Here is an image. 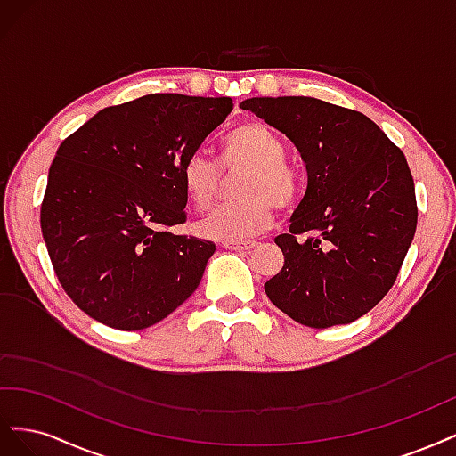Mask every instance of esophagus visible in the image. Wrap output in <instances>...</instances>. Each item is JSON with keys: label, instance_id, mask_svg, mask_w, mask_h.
I'll return each mask as SVG.
<instances>
[{"label": "esophagus", "instance_id": "1", "mask_svg": "<svg viewBox=\"0 0 456 456\" xmlns=\"http://www.w3.org/2000/svg\"><path fill=\"white\" fill-rule=\"evenodd\" d=\"M223 247H224V249H230V251L251 253L256 247V241H223Z\"/></svg>", "mask_w": 456, "mask_h": 456}]
</instances>
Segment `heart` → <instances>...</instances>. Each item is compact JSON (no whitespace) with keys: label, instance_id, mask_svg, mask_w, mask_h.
<instances>
[{"label":"heart","instance_id":"1","mask_svg":"<svg viewBox=\"0 0 456 456\" xmlns=\"http://www.w3.org/2000/svg\"><path fill=\"white\" fill-rule=\"evenodd\" d=\"M220 163L228 171L247 169L240 184L238 203H230L205 218L200 232L205 238L233 241L266 232L273 223V205L291 209L302 194V178L295 165L285 161L280 134L262 121H245L232 129L220 144ZM186 198L198 211L215 203L220 188V169L203 154L190 156L181 169Z\"/></svg>","mask_w":456,"mask_h":456}]
</instances>
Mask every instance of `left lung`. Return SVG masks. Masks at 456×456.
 <instances>
[{"instance_id":"8db88e82","label":"left lung","mask_w":456,"mask_h":456,"mask_svg":"<svg viewBox=\"0 0 456 456\" xmlns=\"http://www.w3.org/2000/svg\"><path fill=\"white\" fill-rule=\"evenodd\" d=\"M281 131L306 163L308 188L285 256L265 283L295 322L325 329L352 323L390 291L417 230L415 183L403 151L362 112L312 96H253L240 104ZM310 232L306 240H298Z\"/></svg>"}]
</instances>
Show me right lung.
<instances>
[{
	"label": "right lung",
	"instance_id": "right-lung-1",
	"mask_svg": "<svg viewBox=\"0 0 456 456\" xmlns=\"http://www.w3.org/2000/svg\"><path fill=\"white\" fill-rule=\"evenodd\" d=\"M232 99L156 93L94 114L59 146L41 233L76 306L121 330L161 322L196 291L215 243L186 223L184 161L232 112Z\"/></svg>",
	"mask_w": 456,
	"mask_h": 456
}]
</instances>
